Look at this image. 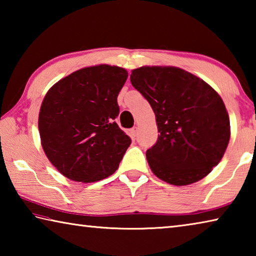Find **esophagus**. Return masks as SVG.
Listing matches in <instances>:
<instances>
[{
  "mask_svg": "<svg viewBox=\"0 0 256 256\" xmlns=\"http://www.w3.org/2000/svg\"><path fill=\"white\" fill-rule=\"evenodd\" d=\"M138 126L132 128H131V136H138Z\"/></svg>",
  "mask_w": 256,
  "mask_h": 256,
  "instance_id": "1",
  "label": "esophagus"
}]
</instances>
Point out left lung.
<instances>
[{
    "mask_svg": "<svg viewBox=\"0 0 256 256\" xmlns=\"http://www.w3.org/2000/svg\"><path fill=\"white\" fill-rule=\"evenodd\" d=\"M130 79L156 115L158 140L146 152L154 174L177 186L206 177L230 138L222 97L200 78L174 66H142Z\"/></svg>",
    "mask_w": 256,
    "mask_h": 256,
    "instance_id": "8db88e82",
    "label": "left lung"
}]
</instances>
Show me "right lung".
<instances>
[{
	"label": "right lung",
	"mask_w": 256,
	"mask_h": 256,
	"mask_svg": "<svg viewBox=\"0 0 256 256\" xmlns=\"http://www.w3.org/2000/svg\"><path fill=\"white\" fill-rule=\"evenodd\" d=\"M128 71L84 68L55 84L42 100L38 128L50 162L68 180L92 183L114 174L131 138L114 120Z\"/></svg>",
	"instance_id": "obj_1"
}]
</instances>
